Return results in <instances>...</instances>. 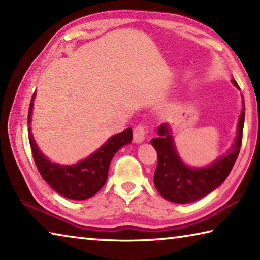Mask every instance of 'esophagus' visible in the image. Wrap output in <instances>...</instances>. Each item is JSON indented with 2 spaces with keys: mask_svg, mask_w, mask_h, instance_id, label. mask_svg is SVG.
I'll return each instance as SVG.
<instances>
[{
  "mask_svg": "<svg viewBox=\"0 0 260 260\" xmlns=\"http://www.w3.org/2000/svg\"><path fill=\"white\" fill-rule=\"evenodd\" d=\"M147 134V127L144 125H138L134 128V142L135 143H141L143 142L144 139H146Z\"/></svg>",
  "mask_w": 260,
  "mask_h": 260,
  "instance_id": "obj_1",
  "label": "esophagus"
}]
</instances>
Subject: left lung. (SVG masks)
<instances>
[{"instance_id": "obj_1", "label": "left lung", "mask_w": 260, "mask_h": 260, "mask_svg": "<svg viewBox=\"0 0 260 260\" xmlns=\"http://www.w3.org/2000/svg\"><path fill=\"white\" fill-rule=\"evenodd\" d=\"M234 86L240 88L233 79ZM244 102V100H243ZM245 107L243 103L237 125V135L233 148L227 155L218 158L208 167L192 169L187 166L175 150L173 138L169 127L162 124L158 127V138L150 142L157 151V167L153 183L160 195L173 203H191L217 189L225 181L239 156L243 135Z\"/></svg>"}]
</instances>
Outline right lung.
Listing matches in <instances>:
<instances>
[{"mask_svg": "<svg viewBox=\"0 0 260 260\" xmlns=\"http://www.w3.org/2000/svg\"><path fill=\"white\" fill-rule=\"evenodd\" d=\"M34 98L35 93L28 109V125L32 118ZM28 140L34 162L42 179L59 195L70 200L82 201L94 196L104 186L113 156L122 146L132 142L133 133L128 127L121 133L111 136L98 151L74 165L55 164L43 156L35 143L30 126L28 127Z\"/></svg>", "mask_w": 260, "mask_h": 260, "instance_id": "add662e5", "label": "right lung"}]
</instances>
